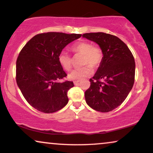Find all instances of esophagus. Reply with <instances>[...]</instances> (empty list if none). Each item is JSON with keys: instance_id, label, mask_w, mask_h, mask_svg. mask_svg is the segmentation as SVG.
<instances>
[{"instance_id": "1", "label": "esophagus", "mask_w": 153, "mask_h": 153, "mask_svg": "<svg viewBox=\"0 0 153 153\" xmlns=\"http://www.w3.org/2000/svg\"><path fill=\"white\" fill-rule=\"evenodd\" d=\"M79 82V80H75L74 82V85H78V83Z\"/></svg>"}]
</instances>
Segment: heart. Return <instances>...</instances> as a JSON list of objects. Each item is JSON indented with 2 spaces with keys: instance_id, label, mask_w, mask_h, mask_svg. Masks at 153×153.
<instances>
[{
  "instance_id": "obj_1",
  "label": "heart",
  "mask_w": 153,
  "mask_h": 153,
  "mask_svg": "<svg viewBox=\"0 0 153 153\" xmlns=\"http://www.w3.org/2000/svg\"><path fill=\"white\" fill-rule=\"evenodd\" d=\"M71 50L76 54L82 55L81 64L85 65L77 69L73 70L68 74V78L73 80L79 79L92 74L93 70L91 67L98 68L102 62L103 53L102 49L97 46H92L89 42L81 41L74 44ZM58 61L64 69L69 71L72 67V58L66 51H61L58 55Z\"/></svg>"
}]
</instances>
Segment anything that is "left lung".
Returning <instances> with one entry per match:
<instances>
[{
	"mask_svg": "<svg viewBox=\"0 0 153 153\" xmlns=\"http://www.w3.org/2000/svg\"><path fill=\"white\" fill-rule=\"evenodd\" d=\"M82 36L98 44L103 53L102 62L85 93L86 102L100 112L112 111L126 100L134 85V57L127 45L112 34L91 33Z\"/></svg>",
	"mask_w": 153,
	"mask_h": 153,
	"instance_id": "left-lung-1",
	"label": "left lung"
}]
</instances>
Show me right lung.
Masks as SVG:
<instances>
[{
	"label": "right lung",
	"instance_id": "right-lung-1",
	"mask_svg": "<svg viewBox=\"0 0 153 153\" xmlns=\"http://www.w3.org/2000/svg\"><path fill=\"white\" fill-rule=\"evenodd\" d=\"M80 34H38L27 42L16 60V80L23 96L31 106L44 113H53L68 102L67 92L72 81L60 82L66 74L58 55Z\"/></svg>",
	"mask_w": 153,
	"mask_h": 153
}]
</instances>
